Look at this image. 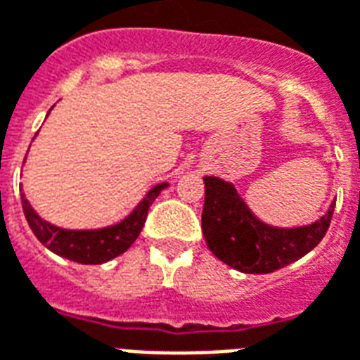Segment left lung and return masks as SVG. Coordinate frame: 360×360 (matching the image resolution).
<instances>
[{"label": "left lung", "mask_w": 360, "mask_h": 360, "mask_svg": "<svg viewBox=\"0 0 360 360\" xmlns=\"http://www.w3.org/2000/svg\"><path fill=\"white\" fill-rule=\"evenodd\" d=\"M206 198L202 233L212 254L240 273L265 275L309 254L328 231L336 202L321 219L303 227L281 229L257 219L236 193L219 177H204Z\"/></svg>", "instance_id": "left-lung-1"}]
</instances>
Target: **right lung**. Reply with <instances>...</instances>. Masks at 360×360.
Segmentation results:
<instances>
[{"label": "right lung", "instance_id": "obj_1", "mask_svg": "<svg viewBox=\"0 0 360 360\" xmlns=\"http://www.w3.org/2000/svg\"><path fill=\"white\" fill-rule=\"evenodd\" d=\"M166 187L167 183H158L156 187L150 188L131 214L116 225L105 229H89V231L60 229L57 225H51L49 221L41 219L36 214V210L30 206V202L26 200L24 193L20 196V202H22L24 215L32 233L36 234V238L47 250L82 265H101L124 254L127 248L137 240L141 229L145 225L148 207L153 206V202Z\"/></svg>", "mask_w": 360, "mask_h": 360}]
</instances>
